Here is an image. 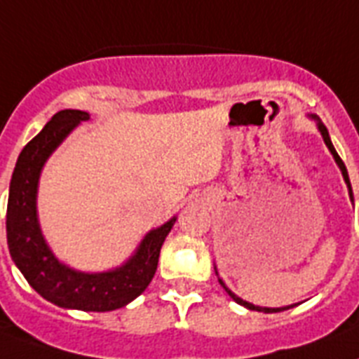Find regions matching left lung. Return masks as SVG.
Returning a JSON list of instances; mask_svg holds the SVG:
<instances>
[{
	"label": "left lung",
	"mask_w": 359,
	"mask_h": 359,
	"mask_svg": "<svg viewBox=\"0 0 359 359\" xmlns=\"http://www.w3.org/2000/svg\"><path fill=\"white\" fill-rule=\"evenodd\" d=\"M310 118L316 120V122H318L319 133H321V137H323L325 144H327V147H328V149H330V153H332V156H334V161H336V164L339 165V170H341V173H343V179H345V182H347V188H348V195H351V201H354V197H352V188H351V180H348L347 168H345V164H343V161H341V158H339V155H338V153H336V149H334L332 142H330V137H328L327 128H325L323 122H321V120H319L318 116H316V114H310ZM215 273H217V268H215ZM219 283H221V287L224 288L226 292H228V296H230L231 299L236 301V303H239V305L246 306V309H248V310H257V312H264V314H272V312H283V310H288V309H292V306H294V305H288V306H279V309H268V306L252 305V303H248V301L241 299L239 296H236V294H233V292H231L230 288L226 287L224 281H222V279H219Z\"/></svg>",
	"instance_id": "8db88e82"
}]
</instances>
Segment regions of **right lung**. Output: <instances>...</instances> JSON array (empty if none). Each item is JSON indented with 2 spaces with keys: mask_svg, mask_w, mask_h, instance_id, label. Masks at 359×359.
I'll use <instances>...</instances> for the list:
<instances>
[{
  "mask_svg": "<svg viewBox=\"0 0 359 359\" xmlns=\"http://www.w3.org/2000/svg\"><path fill=\"white\" fill-rule=\"evenodd\" d=\"M86 120H89L86 111H60L21 149L8 189L7 243L12 261L43 299L62 309L109 312L131 303L151 283L161 248L177 217L147 231L135 254L109 272L87 273L60 263L38 222V182L47 158Z\"/></svg>",
  "mask_w": 359,
  "mask_h": 359,
  "instance_id": "1",
  "label": "right lung"
}]
</instances>
